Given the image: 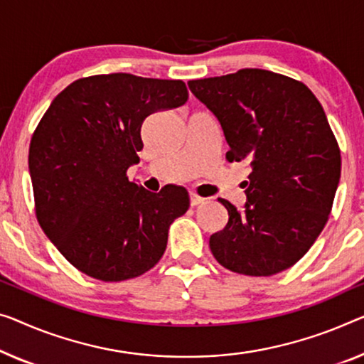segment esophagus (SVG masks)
Wrapping results in <instances>:
<instances>
[{
    "mask_svg": "<svg viewBox=\"0 0 364 364\" xmlns=\"http://www.w3.org/2000/svg\"><path fill=\"white\" fill-rule=\"evenodd\" d=\"M204 198H200L199 194H196L194 191H189V203H191V205L194 208V205H199V204H204Z\"/></svg>",
    "mask_w": 364,
    "mask_h": 364,
    "instance_id": "34e87169",
    "label": "esophagus"
}]
</instances>
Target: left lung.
Returning a JSON list of instances; mask_svg holds the SVG:
<instances>
[{
    "label": "left lung",
    "instance_id": "8db88e82",
    "mask_svg": "<svg viewBox=\"0 0 364 364\" xmlns=\"http://www.w3.org/2000/svg\"><path fill=\"white\" fill-rule=\"evenodd\" d=\"M188 86L219 119L227 160L252 166L245 210L219 199L229 222L209 238L214 258L245 276L291 268L323 230L340 181V147L322 105L302 81L259 68Z\"/></svg>",
    "mask_w": 364,
    "mask_h": 364
}]
</instances>
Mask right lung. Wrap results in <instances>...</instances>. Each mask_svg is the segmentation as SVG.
I'll list each match as a JSON object with an SVG mask.
<instances>
[{
  "label": "right lung",
  "mask_w": 364,
  "mask_h": 364,
  "mask_svg": "<svg viewBox=\"0 0 364 364\" xmlns=\"http://www.w3.org/2000/svg\"><path fill=\"white\" fill-rule=\"evenodd\" d=\"M186 101L181 80L95 75L68 85L37 124L29 147L36 217L81 273L117 283L164 257L188 191L168 184L150 193L129 181L127 170L144 149L145 117Z\"/></svg>",
  "instance_id": "1"
}]
</instances>
